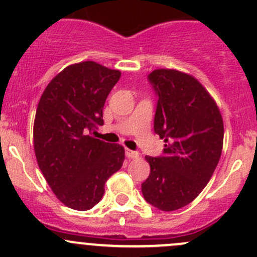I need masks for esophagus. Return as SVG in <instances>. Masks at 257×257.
I'll list each match as a JSON object with an SVG mask.
<instances>
[{
  "mask_svg": "<svg viewBox=\"0 0 257 257\" xmlns=\"http://www.w3.org/2000/svg\"><path fill=\"white\" fill-rule=\"evenodd\" d=\"M125 155L128 156L129 159H138V158H139V153H138V151H133V150H129V149L125 150Z\"/></svg>",
  "mask_w": 257,
  "mask_h": 257,
  "instance_id": "obj_1",
  "label": "esophagus"
}]
</instances>
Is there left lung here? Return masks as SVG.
<instances>
[{
    "instance_id": "obj_1",
    "label": "left lung",
    "mask_w": 257,
    "mask_h": 257,
    "mask_svg": "<svg viewBox=\"0 0 257 257\" xmlns=\"http://www.w3.org/2000/svg\"><path fill=\"white\" fill-rule=\"evenodd\" d=\"M149 81L159 97L154 131L166 144L163 156H145L150 175L142 192L148 203L171 212L191 203L209 182L223 149V118L191 75L158 69Z\"/></svg>"
}]
</instances>
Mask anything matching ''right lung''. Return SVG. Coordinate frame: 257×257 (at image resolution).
<instances>
[{"instance_id":"right-lung-1","label":"right lung","mask_w":257,"mask_h":257,"mask_svg":"<svg viewBox=\"0 0 257 257\" xmlns=\"http://www.w3.org/2000/svg\"><path fill=\"white\" fill-rule=\"evenodd\" d=\"M120 77L94 61L66 66L48 83L33 126L38 166L56 198L87 210L104 193V183L120 169L124 148L88 136L103 125L107 96Z\"/></svg>"}]
</instances>
